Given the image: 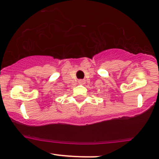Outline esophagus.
Instances as JSON below:
<instances>
[{
	"instance_id": "esophagus-1",
	"label": "esophagus",
	"mask_w": 159,
	"mask_h": 159,
	"mask_svg": "<svg viewBox=\"0 0 159 159\" xmlns=\"http://www.w3.org/2000/svg\"><path fill=\"white\" fill-rule=\"evenodd\" d=\"M78 83L81 84H84V83H85V80H79V81H78Z\"/></svg>"
}]
</instances>
